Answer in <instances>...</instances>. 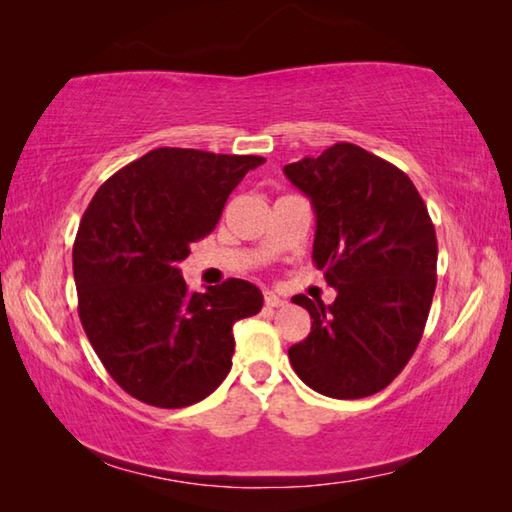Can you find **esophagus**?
Wrapping results in <instances>:
<instances>
[{
	"instance_id": "obj_1",
	"label": "esophagus",
	"mask_w": 512,
	"mask_h": 512,
	"mask_svg": "<svg viewBox=\"0 0 512 512\" xmlns=\"http://www.w3.org/2000/svg\"><path fill=\"white\" fill-rule=\"evenodd\" d=\"M264 302H266V307H284V305H287V300H282L280 296H275L273 291H266L264 293Z\"/></svg>"
}]
</instances>
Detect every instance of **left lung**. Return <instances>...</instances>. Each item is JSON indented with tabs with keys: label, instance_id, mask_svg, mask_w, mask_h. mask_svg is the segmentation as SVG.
Wrapping results in <instances>:
<instances>
[{
	"label": "left lung",
	"instance_id": "left-lung-1",
	"mask_svg": "<svg viewBox=\"0 0 512 512\" xmlns=\"http://www.w3.org/2000/svg\"><path fill=\"white\" fill-rule=\"evenodd\" d=\"M284 173L316 212L314 264L336 300L293 296L311 332L289 348L296 375L336 400L375 395L422 339L436 291L438 244L422 196L402 169L339 142Z\"/></svg>",
	"mask_w": 512,
	"mask_h": 512
}]
</instances>
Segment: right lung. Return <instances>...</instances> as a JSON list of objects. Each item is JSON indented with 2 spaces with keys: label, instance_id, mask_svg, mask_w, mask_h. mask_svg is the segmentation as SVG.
I'll return each mask as SVG.
<instances>
[{
  "label": "right lung",
  "instance_id": "right-lung-1",
  "mask_svg": "<svg viewBox=\"0 0 512 512\" xmlns=\"http://www.w3.org/2000/svg\"><path fill=\"white\" fill-rule=\"evenodd\" d=\"M262 162L162 146L110 176L85 210L72 250L79 318L103 368L135 400L183 409L228 377L232 325L262 309V291L237 277L189 291L178 266Z\"/></svg>",
  "mask_w": 512,
  "mask_h": 512
}]
</instances>
